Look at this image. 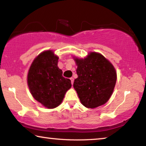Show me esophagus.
I'll return each instance as SVG.
<instances>
[{
	"label": "esophagus",
	"instance_id": "esophagus-1",
	"mask_svg": "<svg viewBox=\"0 0 146 146\" xmlns=\"http://www.w3.org/2000/svg\"><path fill=\"white\" fill-rule=\"evenodd\" d=\"M70 80H71V84H73V82H74V78L73 77H71L70 78Z\"/></svg>",
	"mask_w": 146,
	"mask_h": 146
}]
</instances>
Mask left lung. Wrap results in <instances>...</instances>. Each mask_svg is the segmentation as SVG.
I'll return each instance as SVG.
<instances>
[{
  "label": "left lung",
  "mask_w": 146,
  "mask_h": 146,
  "mask_svg": "<svg viewBox=\"0 0 146 146\" xmlns=\"http://www.w3.org/2000/svg\"><path fill=\"white\" fill-rule=\"evenodd\" d=\"M78 77L73 87L81 103L95 108L104 104L114 90L117 73L114 67L100 53L92 52L84 59L75 58Z\"/></svg>",
  "instance_id": "8db88e82"
}]
</instances>
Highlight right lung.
<instances>
[{
    "mask_svg": "<svg viewBox=\"0 0 146 146\" xmlns=\"http://www.w3.org/2000/svg\"><path fill=\"white\" fill-rule=\"evenodd\" d=\"M58 57L52 51L41 53L33 60L28 75L29 89L35 99L51 109L60 104L71 87V80L62 76L57 66Z\"/></svg>",
    "mask_w": 146,
    "mask_h": 146,
    "instance_id": "add662e5",
    "label": "right lung"
}]
</instances>
